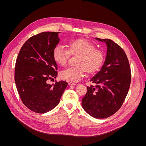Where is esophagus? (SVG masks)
I'll use <instances>...</instances> for the list:
<instances>
[{"instance_id": "esophagus-1", "label": "esophagus", "mask_w": 146, "mask_h": 146, "mask_svg": "<svg viewBox=\"0 0 146 146\" xmlns=\"http://www.w3.org/2000/svg\"><path fill=\"white\" fill-rule=\"evenodd\" d=\"M68 84L69 86H72V85H76V83H74V82H68Z\"/></svg>"}]
</instances>
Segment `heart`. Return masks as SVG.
<instances>
[{"instance_id":"obj_1","label":"heart","mask_w":146,"mask_h":146,"mask_svg":"<svg viewBox=\"0 0 146 146\" xmlns=\"http://www.w3.org/2000/svg\"><path fill=\"white\" fill-rule=\"evenodd\" d=\"M70 55L78 56L75 63L76 66L64 69L60 76L61 79L73 82L80 80L86 72L92 74L98 71L105 61L104 51L96 48L94 44L84 39L69 42L67 50L57 44L52 52L53 60L61 66L66 64Z\"/></svg>"}]
</instances>
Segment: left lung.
I'll return each instance as SVG.
<instances>
[{
  "label": "left lung",
  "mask_w": 146,
  "mask_h": 146,
  "mask_svg": "<svg viewBox=\"0 0 146 146\" xmlns=\"http://www.w3.org/2000/svg\"><path fill=\"white\" fill-rule=\"evenodd\" d=\"M107 45L103 66L90 82L96 85L87 86L82 106L96 118H105L117 112L127 95L131 83V68L125 51L110 39L95 38Z\"/></svg>",
  "instance_id": "1"
}]
</instances>
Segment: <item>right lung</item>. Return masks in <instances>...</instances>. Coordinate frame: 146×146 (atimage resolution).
<instances>
[{"instance_id":"obj_1","label":"right lung","mask_w":146,"mask_h":146,"mask_svg":"<svg viewBox=\"0 0 146 146\" xmlns=\"http://www.w3.org/2000/svg\"><path fill=\"white\" fill-rule=\"evenodd\" d=\"M58 33L43 32L29 38L16 60L15 82L18 92L24 105L36 113H44L54 108L67 86L65 81L48 83L57 76L52 52L59 42Z\"/></svg>"}]
</instances>
